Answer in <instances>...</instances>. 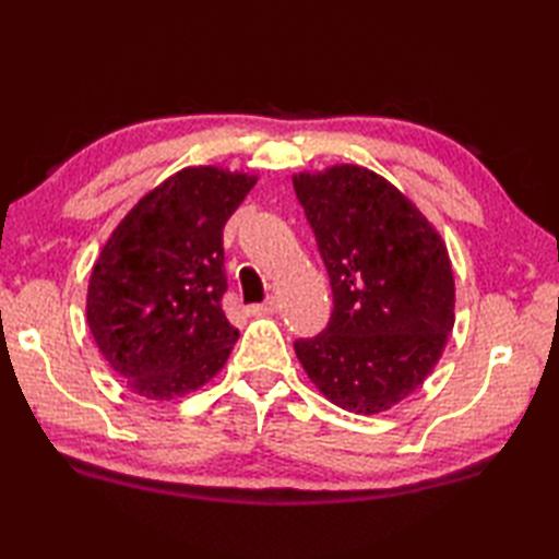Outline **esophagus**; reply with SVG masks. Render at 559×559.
Returning a JSON list of instances; mask_svg holds the SVG:
<instances>
[{"mask_svg":"<svg viewBox=\"0 0 559 559\" xmlns=\"http://www.w3.org/2000/svg\"><path fill=\"white\" fill-rule=\"evenodd\" d=\"M275 311H277V301L275 299H267L263 304H255V306L248 308V313H251V316H272Z\"/></svg>","mask_w":559,"mask_h":559,"instance_id":"obj_1","label":"esophagus"}]
</instances>
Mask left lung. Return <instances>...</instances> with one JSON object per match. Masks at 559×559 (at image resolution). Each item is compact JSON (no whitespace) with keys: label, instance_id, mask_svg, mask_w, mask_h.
<instances>
[{"label":"left lung","instance_id":"1","mask_svg":"<svg viewBox=\"0 0 559 559\" xmlns=\"http://www.w3.org/2000/svg\"><path fill=\"white\" fill-rule=\"evenodd\" d=\"M332 287L328 328L294 349L316 388L354 414H380L432 373L454 328L448 246L376 171L294 175Z\"/></svg>","mask_w":559,"mask_h":559}]
</instances>
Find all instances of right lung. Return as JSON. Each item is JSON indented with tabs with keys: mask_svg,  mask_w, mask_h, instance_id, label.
<instances>
[{
	"mask_svg": "<svg viewBox=\"0 0 559 559\" xmlns=\"http://www.w3.org/2000/svg\"><path fill=\"white\" fill-rule=\"evenodd\" d=\"M258 177L186 167L145 193L95 260L85 318L127 388L175 400L215 378L239 330L227 292L222 229Z\"/></svg>",
	"mask_w": 559,
	"mask_h": 559,
	"instance_id": "obj_1",
	"label": "right lung"
}]
</instances>
